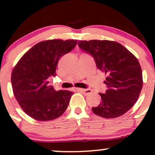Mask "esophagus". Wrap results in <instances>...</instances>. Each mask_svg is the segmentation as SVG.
<instances>
[{"mask_svg": "<svg viewBox=\"0 0 155 155\" xmlns=\"http://www.w3.org/2000/svg\"><path fill=\"white\" fill-rule=\"evenodd\" d=\"M76 91L81 92L83 93H84L85 95H88V94H90L92 92V90L90 89H81V88H76Z\"/></svg>", "mask_w": 155, "mask_h": 155, "instance_id": "obj_1", "label": "esophagus"}]
</instances>
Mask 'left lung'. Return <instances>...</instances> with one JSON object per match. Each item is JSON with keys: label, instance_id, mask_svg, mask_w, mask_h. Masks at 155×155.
<instances>
[{"label": "left lung", "instance_id": "obj_1", "mask_svg": "<svg viewBox=\"0 0 155 155\" xmlns=\"http://www.w3.org/2000/svg\"><path fill=\"white\" fill-rule=\"evenodd\" d=\"M79 47L92 55L96 66L107 77L106 93H100L101 102L92 107L95 114L117 118L127 112L139 97L143 77L139 62L124 46L108 40L79 41Z\"/></svg>", "mask_w": 155, "mask_h": 155}]
</instances>
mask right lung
I'll return each instance as SVG.
<instances>
[{
    "instance_id": "right-lung-1",
    "label": "right lung",
    "mask_w": 155,
    "mask_h": 155,
    "mask_svg": "<svg viewBox=\"0 0 155 155\" xmlns=\"http://www.w3.org/2000/svg\"><path fill=\"white\" fill-rule=\"evenodd\" d=\"M77 40L52 39L33 46L19 59L12 72L16 100L28 116L38 121L63 114L74 92L56 91L48 79L56 75L58 61L76 47Z\"/></svg>"
}]
</instances>
